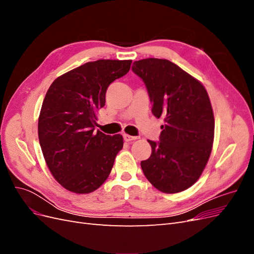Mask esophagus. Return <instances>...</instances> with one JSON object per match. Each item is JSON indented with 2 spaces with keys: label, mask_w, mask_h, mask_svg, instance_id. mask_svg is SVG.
<instances>
[{
  "label": "esophagus",
  "mask_w": 254,
  "mask_h": 254,
  "mask_svg": "<svg viewBox=\"0 0 254 254\" xmlns=\"http://www.w3.org/2000/svg\"><path fill=\"white\" fill-rule=\"evenodd\" d=\"M136 139H137L136 136H132V135H129V134H124V140L126 142H131V141H134Z\"/></svg>",
  "instance_id": "34e87169"
}]
</instances>
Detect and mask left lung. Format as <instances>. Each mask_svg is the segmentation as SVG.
I'll return each mask as SVG.
<instances>
[{"label":"left lung","instance_id":"1","mask_svg":"<svg viewBox=\"0 0 254 254\" xmlns=\"http://www.w3.org/2000/svg\"><path fill=\"white\" fill-rule=\"evenodd\" d=\"M131 68L145 83L152 114L164 120L159 142L147 140L151 155L141 162L143 173L159 190L179 193L199 179L211 155L215 122L209 95L170 60L142 59Z\"/></svg>","mask_w":254,"mask_h":254}]
</instances>
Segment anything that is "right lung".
<instances>
[{
    "instance_id": "right-lung-1",
    "label": "right lung",
    "mask_w": 254,
    "mask_h": 254,
    "mask_svg": "<svg viewBox=\"0 0 254 254\" xmlns=\"http://www.w3.org/2000/svg\"><path fill=\"white\" fill-rule=\"evenodd\" d=\"M131 60L101 59L53 81L41 107L38 135L52 175L67 190L88 194L108 178L123 148L121 134L95 131L96 112L109 84L130 70Z\"/></svg>"
}]
</instances>
